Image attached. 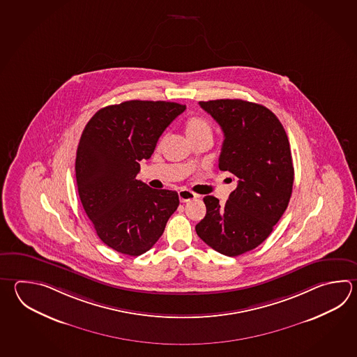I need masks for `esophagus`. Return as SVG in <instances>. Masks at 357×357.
Listing matches in <instances>:
<instances>
[{
    "instance_id": "esophagus-1",
    "label": "esophagus",
    "mask_w": 357,
    "mask_h": 357,
    "mask_svg": "<svg viewBox=\"0 0 357 357\" xmlns=\"http://www.w3.org/2000/svg\"><path fill=\"white\" fill-rule=\"evenodd\" d=\"M178 195H179V199H181V202H190L192 199H196L197 195L196 193H193V192H190L188 190H182L178 192Z\"/></svg>"
}]
</instances>
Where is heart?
I'll list each match as a JSON object with an SVG mask.
<instances>
[{"instance_id":"b5f03b06","label":"heart","mask_w":357,"mask_h":357,"mask_svg":"<svg viewBox=\"0 0 357 357\" xmlns=\"http://www.w3.org/2000/svg\"><path fill=\"white\" fill-rule=\"evenodd\" d=\"M212 126L207 119L202 116H192L185 123V133L188 139H198V137H211Z\"/></svg>"}]
</instances>
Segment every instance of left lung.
Instances as JSON below:
<instances>
[{"label": "left lung", "mask_w": 357, "mask_h": 357, "mask_svg": "<svg viewBox=\"0 0 357 357\" xmlns=\"http://www.w3.org/2000/svg\"><path fill=\"white\" fill-rule=\"evenodd\" d=\"M199 105L224 132L218 167L238 185L222 206L216 197H204L206 216L197 235L218 253L236 257L262 244L287 208L294 184L290 144L278 118L261 104L220 99Z\"/></svg>", "instance_id": "obj_1"}]
</instances>
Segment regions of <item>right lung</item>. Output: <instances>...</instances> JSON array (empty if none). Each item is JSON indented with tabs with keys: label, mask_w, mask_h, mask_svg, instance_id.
I'll return each mask as SVG.
<instances>
[{
	"label": "right lung",
	"mask_w": 357,
	"mask_h": 357,
	"mask_svg": "<svg viewBox=\"0 0 357 357\" xmlns=\"http://www.w3.org/2000/svg\"><path fill=\"white\" fill-rule=\"evenodd\" d=\"M185 110L172 102L130 100L98 110L81 135L76 183L100 241L122 255H144L159 241L179 206L175 190L136 179L167 126Z\"/></svg>",
	"instance_id": "right-lung-1"
}]
</instances>
